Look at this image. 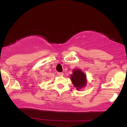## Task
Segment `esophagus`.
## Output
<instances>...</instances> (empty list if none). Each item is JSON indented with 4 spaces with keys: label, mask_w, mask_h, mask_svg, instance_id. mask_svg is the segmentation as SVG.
<instances>
[{
    "label": "esophagus",
    "mask_w": 127,
    "mask_h": 127,
    "mask_svg": "<svg viewBox=\"0 0 127 127\" xmlns=\"http://www.w3.org/2000/svg\"><path fill=\"white\" fill-rule=\"evenodd\" d=\"M63 72H58L57 73V75L59 76H63Z\"/></svg>",
    "instance_id": "obj_1"
}]
</instances>
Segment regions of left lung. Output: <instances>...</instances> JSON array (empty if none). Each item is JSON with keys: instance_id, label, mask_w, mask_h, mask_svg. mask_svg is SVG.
<instances>
[{"instance_id": "obj_1", "label": "left lung", "mask_w": 127, "mask_h": 127, "mask_svg": "<svg viewBox=\"0 0 127 127\" xmlns=\"http://www.w3.org/2000/svg\"><path fill=\"white\" fill-rule=\"evenodd\" d=\"M70 79L73 85L77 88V90H80L83 88L87 84L85 74L79 69L73 70V74L71 75Z\"/></svg>"}]
</instances>
